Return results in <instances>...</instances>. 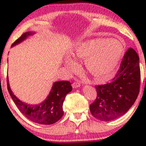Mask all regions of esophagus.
<instances>
[{"label":"esophagus","mask_w":146,"mask_h":146,"mask_svg":"<svg viewBox=\"0 0 146 146\" xmlns=\"http://www.w3.org/2000/svg\"><path fill=\"white\" fill-rule=\"evenodd\" d=\"M80 84L79 82H74L72 84V87L74 88H78V87H80Z\"/></svg>","instance_id":"esophagus-1"}]
</instances>
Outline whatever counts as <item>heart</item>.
Here are the masks:
<instances>
[{
	"mask_svg": "<svg viewBox=\"0 0 146 146\" xmlns=\"http://www.w3.org/2000/svg\"><path fill=\"white\" fill-rule=\"evenodd\" d=\"M123 46L115 38H100L80 42L71 51L77 58H84L86 70L96 78L109 75L117 66L123 53ZM70 67L74 62L68 59Z\"/></svg>",
	"mask_w": 146,
	"mask_h": 146,
	"instance_id": "obj_1",
	"label": "heart"
}]
</instances>
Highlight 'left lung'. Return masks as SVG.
Returning a JSON list of instances; mask_svg holds the SVG:
<instances>
[{"mask_svg":"<svg viewBox=\"0 0 146 146\" xmlns=\"http://www.w3.org/2000/svg\"><path fill=\"white\" fill-rule=\"evenodd\" d=\"M139 58L129 48L119 68L110 82L95 86L96 99L90 106V112L102 121H111L128 111L136 100L140 87Z\"/></svg>","mask_w":146,"mask_h":146,"instance_id":"obj_1","label":"left lung"}]
</instances>
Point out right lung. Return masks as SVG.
<instances>
[{
	"label": "right lung",
	"instance_id": "obj_1",
	"mask_svg": "<svg viewBox=\"0 0 146 146\" xmlns=\"http://www.w3.org/2000/svg\"><path fill=\"white\" fill-rule=\"evenodd\" d=\"M31 34V32L23 34L12 44V46L21 42ZM7 80V88L12 99L19 110L30 120L40 124L50 125L56 123L62 117L64 100L67 94L72 90L71 83L69 81L56 82L54 83L50 92L45 101L38 105H30L19 100L14 95L10 88L8 76Z\"/></svg>",
	"mask_w": 146,
	"mask_h": 146
}]
</instances>
